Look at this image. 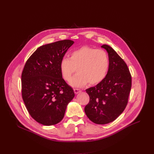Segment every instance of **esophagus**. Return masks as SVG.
Here are the masks:
<instances>
[{
	"label": "esophagus",
	"mask_w": 154,
	"mask_h": 154,
	"mask_svg": "<svg viewBox=\"0 0 154 154\" xmlns=\"http://www.w3.org/2000/svg\"><path fill=\"white\" fill-rule=\"evenodd\" d=\"M74 92H75V94H77L80 92H81V91H80V89H78V88H74Z\"/></svg>",
	"instance_id": "obj_1"
}]
</instances>
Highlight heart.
Instances as JSON below:
<instances>
[{
	"label": "heart",
	"instance_id": "1",
	"mask_svg": "<svg viewBox=\"0 0 154 154\" xmlns=\"http://www.w3.org/2000/svg\"><path fill=\"white\" fill-rule=\"evenodd\" d=\"M62 78L69 82L73 74L78 72L70 81L74 87H82L88 83L96 85L106 78L109 68V59L103 50L84 46L70 53V57L63 58L60 62Z\"/></svg>",
	"mask_w": 154,
	"mask_h": 154
}]
</instances>
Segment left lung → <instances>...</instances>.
Instances as JSON below:
<instances>
[{"label": "left lung", "instance_id": "8db88e82", "mask_svg": "<svg viewBox=\"0 0 154 154\" xmlns=\"http://www.w3.org/2000/svg\"><path fill=\"white\" fill-rule=\"evenodd\" d=\"M101 47L108 53L109 68L102 82L85 90L90 100L84 110L92 122L103 125L113 122L124 112L132 77L126 63L110 46L104 44Z\"/></svg>", "mask_w": 154, "mask_h": 154}]
</instances>
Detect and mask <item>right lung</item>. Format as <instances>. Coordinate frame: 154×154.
<instances>
[{
	"label": "right lung",
	"mask_w": 154,
	"mask_h": 154,
	"mask_svg": "<svg viewBox=\"0 0 154 154\" xmlns=\"http://www.w3.org/2000/svg\"><path fill=\"white\" fill-rule=\"evenodd\" d=\"M74 41L63 40L39 47L27 60L22 74V95L35 121L58 124L75 94L62 78L60 62Z\"/></svg>",
	"instance_id": "right-lung-1"
}]
</instances>
